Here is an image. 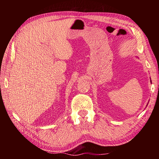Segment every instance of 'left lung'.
I'll return each instance as SVG.
<instances>
[{"label":"left lung","mask_w":159,"mask_h":159,"mask_svg":"<svg viewBox=\"0 0 159 159\" xmlns=\"http://www.w3.org/2000/svg\"><path fill=\"white\" fill-rule=\"evenodd\" d=\"M151 82H152V81H151Z\"/></svg>","instance_id":"obj_1"}]
</instances>
